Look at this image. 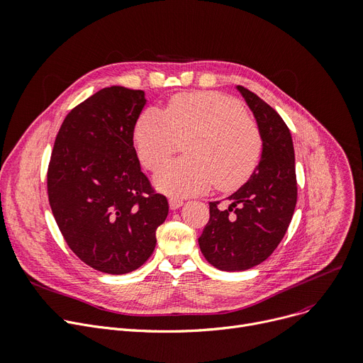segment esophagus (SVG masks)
Instances as JSON below:
<instances>
[{
  "instance_id": "34e87169",
  "label": "esophagus",
  "mask_w": 363,
  "mask_h": 363,
  "mask_svg": "<svg viewBox=\"0 0 363 363\" xmlns=\"http://www.w3.org/2000/svg\"><path fill=\"white\" fill-rule=\"evenodd\" d=\"M182 204H184V201L179 200V199H171V200H169V206H171L172 210H178L179 207H182Z\"/></svg>"
}]
</instances>
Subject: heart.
I'll return each mask as SVG.
<instances>
[{
    "instance_id": "heart-1",
    "label": "heart",
    "mask_w": 363,
    "mask_h": 363,
    "mask_svg": "<svg viewBox=\"0 0 363 363\" xmlns=\"http://www.w3.org/2000/svg\"><path fill=\"white\" fill-rule=\"evenodd\" d=\"M184 143L186 157L166 164L155 175V186L172 197L206 192L213 184L222 191L242 185L258 164L262 141L255 121L244 106L216 91L178 94L164 115L144 111L134 128L141 163L156 171Z\"/></svg>"
}]
</instances>
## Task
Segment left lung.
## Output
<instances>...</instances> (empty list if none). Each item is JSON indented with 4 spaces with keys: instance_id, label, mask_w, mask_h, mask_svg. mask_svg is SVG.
<instances>
[{
    "instance_id": "obj_1",
    "label": "left lung",
    "mask_w": 363,
    "mask_h": 363,
    "mask_svg": "<svg viewBox=\"0 0 363 363\" xmlns=\"http://www.w3.org/2000/svg\"><path fill=\"white\" fill-rule=\"evenodd\" d=\"M259 128L262 149L250 179L226 200L210 203V220L199 244L223 272H244L267 259L280 244L296 207L295 150L281 116L248 89L236 86Z\"/></svg>"
}]
</instances>
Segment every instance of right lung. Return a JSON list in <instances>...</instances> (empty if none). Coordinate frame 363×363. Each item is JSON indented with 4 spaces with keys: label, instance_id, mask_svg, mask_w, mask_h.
<instances>
[{
    "label": "right lung",
    "instance_id": "1",
    "mask_svg": "<svg viewBox=\"0 0 363 363\" xmlns=\"http://www.w3.org/2000/svg\"><path fill=\"white\" fill-rule=\"evenodd\" d=\"M146 104L143 90L121 86L90 96L65 116L48 171V196L65 242L108 274L131 273L147 261L169 213L134 149Z\"/></svg>",
    "mask_w": 363,
    "mask_h": 363
}]
</instances>
